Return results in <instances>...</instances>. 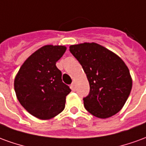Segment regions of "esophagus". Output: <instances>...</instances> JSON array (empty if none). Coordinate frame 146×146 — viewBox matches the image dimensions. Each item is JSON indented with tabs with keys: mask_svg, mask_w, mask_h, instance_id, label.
I'll use <instances>...</instances> for the list:
<instances>
[{
	"mask_svg": "<svg viewBox=\"0 0 146 146\" xmlns=\"http://www.w3.org/2000/svg\"><path fill=\"white\" fill-rule=\"evenodd\" d=\"M70 88H71V89H72L73 91H75V88H76V84H75V82H73L72 84H71Z\"/></svg>",
	"mask_w": 146,
	"mask_h": 146,
	"instance_id": "esophagus-1",
	"label": "esophagus"
}]
</instances>
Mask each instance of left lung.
Instances as JSON below:
<instances>
[{"label":"left lung","mask_w":146,"mask_h":146,"mask_svg":"<svg viewBox=\"0 0 146 146\" xmlns=\"http://www.w3.org/2000/svg\"><path fill=\"white\" fill-rule=\"evenodd\" d=\"M70 51L82 66L90 84L88 95L83 98L86 110L102 119L118 113L132 88L130 72L123 61L95 43L71 45Z\"/></svg>","instance_id":"left-lung-1"}]
</instances>
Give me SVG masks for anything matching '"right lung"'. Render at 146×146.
Here are the masks:
<instances>
[{"label":"right lung","instance_id":"add662e5","mask_svg":"<svg viewBox=\"0 0 146 146\" xmlns=\"http://www.w3.org/2000/svg\"><path fill=\"white\" fill-rule=\"evenodd\" d=\"M65 46L46 45L25 61L15 78V92L20 104L33 116L48 119L65 108L71 92L62 80L56 62L63 55Z\"/></svg>","mask_w":146,"mask_h":146}]
</instances>
